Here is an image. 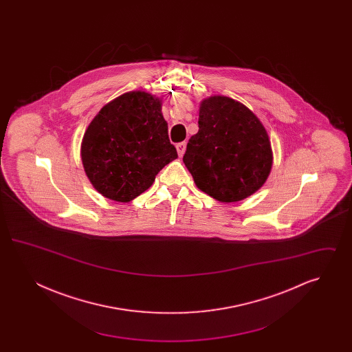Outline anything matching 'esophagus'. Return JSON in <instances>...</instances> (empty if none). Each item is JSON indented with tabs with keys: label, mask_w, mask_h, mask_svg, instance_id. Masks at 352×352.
<instances>
[{
	"label": "esophagus",
	"mask_w": 352,
	"mask_h": 352,
	"mask_svg": "<svg viewBox=\"0 0 352 352\" xmlns=\"http://www.w3.org/2000/svg\"><path fill=\"white\" fill-rule=\"evenodd\" d=\"M177 151H178V155L182 157L186 151V142H179L177 144Z\"/></svg>",
	"instance_id": "esophagus-1"
}]
</instances>
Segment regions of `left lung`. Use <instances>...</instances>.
Returning <instances> with one entry per match:
<instances>
[{"label": "left lung", "mask_w": 352, "mask_h": 352, "mask_svg": "<svg viewBox=\"0 0 352 352\" xmlns=\"http://www.w3.org/2000/svg\"><path fill=\"white\" fill-rule=\"evenodd\" d=\"M198 124L184 155L198 188L231 203L248 198L265 184L273 161L270 141L244 104L226 96L204 99Z\"/></svg>", "instance_id": "obj_1"}]
</instances>
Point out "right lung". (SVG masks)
<instances>
[{"instance_id": "1", "label": "right lung", "mask_w": 352, "mask_h": 352, "mask_svg": "<svg viewBox=\"0 0 352 352\" xmlns=\"http://www.w3.org/2000/svg\"><path fill=\"white\" fill-rule=\"evenodd\" d=\"M161 100L144 91L126 92L100 109L82 142L84 171L102 197L131 201L178 157L170 144Z\"/></svg>"}]
</instances>
